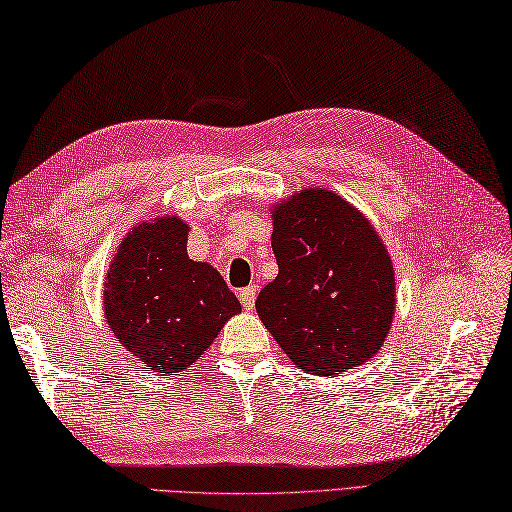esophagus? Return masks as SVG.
<instances>
[{
	"mask_svg": "<svg viewBox=\"0 0 512 512\" xmlns=\"http://www.w3.org/2000/svg\"><path fill=\"white\" fill-rule=\"evenodd\" d=\"M239 299L245 310H254L256 304V286H245V289L239 291Z\"/></svg>",
	"mask_w": 512,
	"mask_h": 512,
	"instance_id": "34e87169",
	"label": "esophagus"
}]
</instances>
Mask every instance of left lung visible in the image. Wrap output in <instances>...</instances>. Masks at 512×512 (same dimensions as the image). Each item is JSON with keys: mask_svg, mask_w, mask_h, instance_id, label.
Listing matches in <instances>:
<instances>
[{"mask_svg": "<svg viewBox=\"0 0 512 512\" xmlns=\"http://www.w3.org/2000/svg\"><path fill=\"white\" fill-rule=\"evenodd\" d=\"M271 217L278 276L258 293L260 321L313 376L365 365L395 315L393 263L378 232L326 189L295 193Z\"/></svg>", "mask_w": 512, "mask_h": 512, "instance_id": "1", "label": "left lung"}]
</instances>
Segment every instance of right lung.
<instances>
[{
	"mask_svg": "<svg viewBox=\"0 0 512 512\" xmlns=\"http://www.w3.org/2000/svg\"><path fill=\"white\" fill-rule=\"evenodd\" d=\"M189 223L158 217L119 243L104 282L108 328L156 373H178L202 356L223 323L241 313L221 273L186 252Z\"/></svg>",
	"mask_w": 512,
	"mask_h": 512,
	"instance_id": "right-lung-1",
	"label": "right lung"
}]
</instances>
